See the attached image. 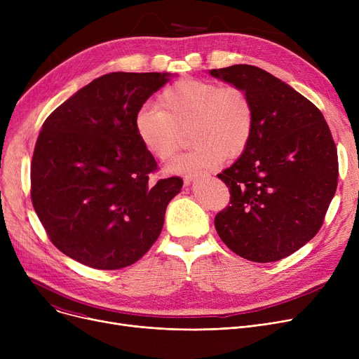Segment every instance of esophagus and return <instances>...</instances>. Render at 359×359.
Here are the masks:
<instances>
[{
    "mask_svg": "<svg viewBox=\"0 0 359 359\" xmlns=\"http://www.w3.org/2000/svg\"><path fill=\"white\" fill-rule=\"evenodd\" d=\"M206 176H210L208 173H199V172H192V173H187V175H184V183L186 184H189L191 182H194L195 179H199V177H206Z\"/></svg>",
    "mask_w": 359,
    "mask_h": 359,
    "instance_id": "1",
    "label": "esophagus"
}]
</instances>
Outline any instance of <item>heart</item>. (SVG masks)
I'll return each instance as SVG.
<instances>
[{
    "mask_svg": "<svg viewBox=\"0 0 359 359\" xmlns=\"http://www.w3.org/2000/svg\"><path fill=\"white\" fill-rule=\"evenodd\" d=\"M158 107L137 111L135 134L149 156L165 161L179 149L180 132L189 128L195 147L168 164L173 173L214 168L225 156H240L255 130L253 103L237 86L184 77L163 90Z\"/></svg>",
    "mask_w": 359,
    "mask_h": 359,
    "instance_id": "obj_1",
    "label": "heart"
}]
</instances>
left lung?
I'll list each match as a JSON object with an SVG mask.
<instances>
[{
  "instance_id": "obj_1",
  "label": "left lung",
  "mask_w": 359,
  "mask_h": 359,
  "mask_svg": "<svg viewBox=\"0 0 359 359\" xmlns=\"http://www.w3.org/2000/svg\"><path fill=\"white\" fill-rule=\"evenodd\" d=\"M211 75L241 87L255 107L248 148L218 175L230 205L215 215L217 233L244 259L280 260L323 225L339 176L332 132L309 99L265 69L241 64Z\"/></svg>"
}]
</instances>
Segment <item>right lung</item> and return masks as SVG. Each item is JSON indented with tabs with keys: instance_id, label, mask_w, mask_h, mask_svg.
Returning a JSON list of instances; mask_svg holds the SVG:
<instances>
[{
	"instance_id": "add662e5",
	"label": "right lung",
	"mask_w": 359,
	"mask_h": 359,
	"mask_svg": "<svg viewBox=\"0 0 359 359\" xmlns=\"http://www.w3.org/2000/svg\"><path fill=\"white\" fill-rule=\"evenodd\" d=\"M167 81L160 72H110L43 122L30 168L33 208L53 246L86 266L138 262L182 189L177 176L149 182L158 165L134 128L137 111Z\"/></svg>"
}]
</instances>
